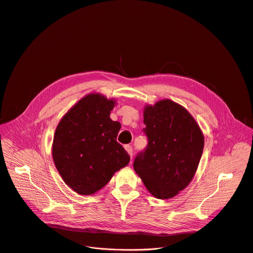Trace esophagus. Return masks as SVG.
<instances>
[{
	"mask_svg": "<svg viewBox=\"0 0 253 253\" xmlns=\"http://www.w3.org/2000/svg\"><path fill=\"white\" fill-rule=\"evenodd\" d=\"M125 149H126V151L128 152V154L130 155V157L132 158V156H133V149H132V146H131V145H125Z\"/></svg>",
	"mask_w": 253,
	"mask_h": 253,
	"instance_id": "1",
	"label": "esophagus"
}]
</instances>
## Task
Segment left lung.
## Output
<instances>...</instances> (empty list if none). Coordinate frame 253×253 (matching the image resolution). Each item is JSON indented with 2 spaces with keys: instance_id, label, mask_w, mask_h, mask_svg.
Returning <instances> with one entry per match:
<instances>
[{
  "instance_id": "8db88e82",
  "label": "left lung",
  "mask_w": 253,
  "mask_h": 253,
  "mask_svg": "<svg viewBox=\"0 0 253 253\" xmlns=\"http://www.w3.org/2000/svg\"><path fill=\"white\" fill-rule=\"evenodd\" d=\"M146 148L134 160V170L159 199L174 197L192 180L204 147L203 134L188 111L171 100L144 109Z\"/></svg>"
}]
</instances>
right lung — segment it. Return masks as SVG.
I'll return each instance as SVG.
<instances>
[{"instance_id":"right-lung-1","label":"right lung","mask_w":253,"mask_h":253,"mask_svg":"<svg viewBox=\"0 0 253 253\" xmlns=\"http://www.w3.org/2000/svg\"><path fill=\"white\" fill-rule=\"evenodd\" d=\"M115 102L100 94L81 99L62 118L53 141V159L65 183L91 195L125 167L130 156L117 142L121 124L110 118Z\"/></svg>"}]
</instances>
